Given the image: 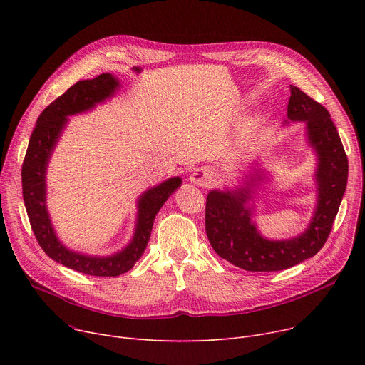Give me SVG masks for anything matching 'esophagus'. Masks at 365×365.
<instances>
[{
    "mask_svg": "<svg viewBox=\"0 0 365 365\" xmlns=\"http://www.w3.org/2000/svg\"><path fill=\"white\" fill-rule=\"evenodd\" d=\"M189 180L196 186H210L214 182V172L207 168H197L192 172Z\"/></svg>",
    "mask_w": 365,
    "mask_h": 365,
    "instance_id": "obj_1",
    "label": "esophagus"
}]
</instances>
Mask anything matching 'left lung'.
<instances>
[{
    "label": "left lung",
    "mask_w": 365,
    "mask_h": 365,
    "mask_svg": "<svg viewBox=\"0 0 365 365\" xmlns=\"http://www.w3.org/2000/svg\"><path fill=\"white\" fill-rule=\"evenodd\" d=\"M287 117L304 121L318 154V206L309 228L286 241H269L251 222L245 207L250 189L212 190L206 197L205 230L215 252L247 272H279L314 257L327 242L346 187L348 158L328 110L297 86H290Z\"/></svg>",
    "instance_id": "obj_1"
}]
</instances>
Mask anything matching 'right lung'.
<instances>
[{
  "label": "right lung",
  "instance_id": "add662e5",
  "mask_svg": "<svg viewBox=\"0 0 365 365\" xmlns=\"http://www.w3.org/2000/svg\"><path fill=\"white\" fill-rule=\"evenodd\" d=\"M118 86V79L110 73H102L95 79L79 81L65 93L56 98L40 114L31 133L26 158L21 168L23 197L31 230L41 250L55 262L75 272L115 277L134 267L143 255L150 240L155 215L168 197L180 186V178H172L162 185L147 190L138 200V220L133 241L127 248L111 257H88L63 247L51 228L46 210V168L66 121L68 115L86 111L95 103L111 96Z\"/></svg>",
  "mask_w": 365,
  "mask_h": 365
}]
</instances>
